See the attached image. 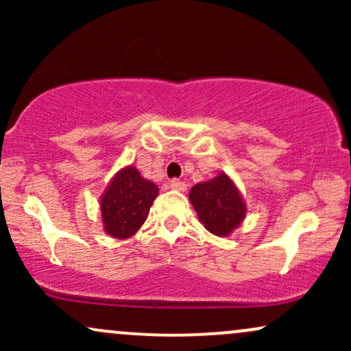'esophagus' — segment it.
Here are the masks:
<instances>
[{
    "mask_svg": "<svg viewBox=\"0 0 351 351\" xmlns=\"http://www.w3.org/2000/svg\"><path fill=\"white\" fill-rule=\"evenodd\" d=\"M170 188L171 189H176V191H186V184L183 183V181H180V180H171L170 181Z\"/></svg>",
    "mask_w": 351,
    "mask_h": 351,
    "instance_id": "esophagus-1",
    "label": "esophagus"
}]
</instances>
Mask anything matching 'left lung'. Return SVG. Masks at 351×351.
I'll return each mask as SVG.
<instances>
[{"mask_svg": "<svg viewBox=\"0 0 351 351\" xmlns=\"http://www.w3.org/2000/svg\"><path fill=\"white\" fill-rule=\"evenodd\" d=\"M189 201L198 213L201 224L219 237L231 236L247 211L241 191L226 173L195 184L189 191Z\"/></svg>", "mask_w": 351, "mask_h": 351, "instance_id": "1", "label": "left lung"}]
</instances>
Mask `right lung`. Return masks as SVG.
Instances as JSON below:
<instances>
[{
  "instance_id": "add662e5",
  "label": "right lung",
  "mask_w": 351,
  "mask_h": 351,
  "mask_svg": "<svg viewBox=\"0 0 351 351\" xmlns=\"http://www.w3.org/2000/svg\"><path fill=\"white\" fill-rule=\"evenodd\" d=\"M156 196L158 186L145 180L135 167L119 170L100 196L104 231L115 239L132 237L147 221Z\"/></svg>"
}]
</instances>
